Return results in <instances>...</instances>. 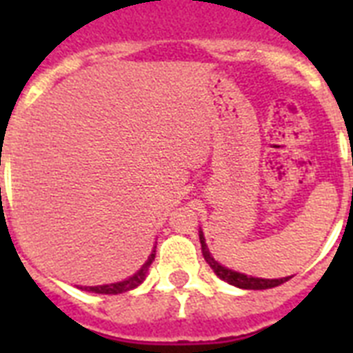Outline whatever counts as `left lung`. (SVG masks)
Listing matches in <instances>:
<instances>
[{"mask_svg":"<svg viewBox=\"0 0 353 353\" xmlns=\"http://www.w3.org/2000/svg\"><path fill=\"white\" fill-rule=\"evenodd\" d=\"M199 241H201V252H203L205 260L209 263L212 271H214L221 280H225L231 285L236 288H241V290H269V288H276V285L284 284L291 276H284V279H256V276H247L243 273H238V271H232V269L223 268L220 262H216L212 254H210L209 247L205 243L203 231H199Z\"/></svg>","mask_w":353,"mask_h":353,"instance_id":"1","label":"left lung"}]
</instances>
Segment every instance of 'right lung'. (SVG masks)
I'll return each instance as SVG.
<instances>
[{
  "label": "right lung",
  "mask_w": 353,
  "mask_h": 353,
  "mask_svg": "<svg viewBox=\"0 0 353 353\" xmlns=\"http://www.w3.org/2000/svg\"><path fill=\"white\" fill-rule=\"evenodd\" d=\"M155 258V249L152 251V254L148 256V260L144 262V265L139 269L137 273L132 274L130 279L121 280V282H115V284H104V285H85V288H80L84 291H91V293H102V295H117V293H126V291L137 288L139 284H143V280L146 279V273H148L150 263L154 262Z\"/></svg>",
  "instance_id": "obj_1"
}]
</instances>
